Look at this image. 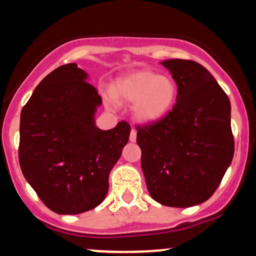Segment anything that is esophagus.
<instances>
[{
	"label": "esophagus",
	"instance_id": "34e87169",
	"mask_svg": "<svg viewBox=\"0 0 256 256\" xmlns=\"http://www.w3.org/2000/svg\"><path fill=\"white\" fill-rule=\"evenodd\" d=\"M136 138H137V131L134 130V128H132L130 134V142H136Z\"/></svg>",
	"mask_w": 256,
	"mask_h": 256
}]
</instances>
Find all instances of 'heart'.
Listing matches in <instances>:
<instances>
[{
    "label": "heart",
    "instance_id": "obj_1",
    "mask_svg": "<svg viewBox=\"0 0 256 256\" xmlns=\"http://www.w3.org/2000/svg\"><path fill=\"white\" fill-rule=\"evenodd\" d=\"M178 86L170 76L150 71H137L116 78L110 86L108 102H128L138 122H155L166 116L176 104Z\"/></svg>",
    "mask_w": 256,
    "mask_h": 256
}]
</instances>
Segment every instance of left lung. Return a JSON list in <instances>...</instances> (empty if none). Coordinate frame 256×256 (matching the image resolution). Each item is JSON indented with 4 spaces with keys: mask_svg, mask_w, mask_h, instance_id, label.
I'll return each instance as SVG.
<instances>
[{
    "mask_svg": "<svg viewBox=\"0 0 256 256\" xmlns=\"http://www.w3.org/2000/svg\"><path fill=\"white\" fill-rule=\"evenodd\" d=\"M177 83L174 107L137 128L146 188L168 207H192L213 195L234 158L231 104L207 68L192 60L161 62Z\"/></svg>",
    "mask_w": 256,
    "mask_h": 256,
    "instance_id": "obj_1",
    "label": "left lung"
}]
</instances>
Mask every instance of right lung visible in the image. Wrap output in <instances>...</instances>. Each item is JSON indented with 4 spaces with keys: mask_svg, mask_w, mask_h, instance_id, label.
<instances>
[{
    "mask_svg": "<svg viewBox=\"0 0 256 256\" xmlns=\"http://www.w3.org/2000/svg\"><path fill=\"white\" fill-rule=\"evenodd\" d=\"M77 64L58 67L37 85L20 114L19 162L38 198L58 214H79L102 204L108 178L131 128L96 126L102 104Z\"/></svg>",
    "mask_w": 256,
    "mask_h": 256,
    "instance_id": "1",
    "label": "right lung"
}]
</instances>
